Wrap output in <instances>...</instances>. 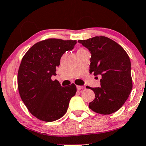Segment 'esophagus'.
I'll list each match as a JSON object with an SVG mask.
<instances>
[{
    "mask_svg": "<svg viewBox=\"0 0 146 146\" xmlns=\"http://www.w3.org/2000/svg\"><path fill=\"white\" fill-rule=\"evenodd\" d=\"M84 87L82 86H77V89H78V90H82V89H84Z\"/></svg>",
    "mask_w": 146,
    "mask_h": 146,
    "instance_id": "esophagus-1",
    "label": "esophagus"
}]
</instances>
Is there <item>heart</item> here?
I'll return each mask as SVG.
<instances>
[{"label":"heart","mask_w":146,"mask_h":146,"mask_svg":"<svg viewBox=\"0 0 146 146\" xmlns=\"http://www.w3.org/2000/svg\"><path fill=\"white\" fill-rule=\"evenodd\" d=\"M82 50H83V49H82V48L79 49V50H78V51H82Z\"/></svg>","instance_id":"obj_1"}]
</instances>
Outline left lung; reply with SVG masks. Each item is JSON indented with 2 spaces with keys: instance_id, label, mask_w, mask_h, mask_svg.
<instances>
[{
  "instance_id": "left-lung-1",
  "label": "left lung",
  "mask_w": 146,
  "mask_h": 146,
  "mask_svg": "<svg viewBox=\"0 0 146 146\" xmlns=\"http://www.w3.org/2000/svg\"><path fill=\"white\" fill-rule=\"evenodd\" d=\"M78 42L92 54L90 73L101 76V87H89L95 94L89 108L103 115L117 111L129 98L133 88L129 55L121 45L104 36Z\"/></svg>"
}]
</instances>
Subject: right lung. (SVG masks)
Instances as JSON below:
<instances>
[{
	"instance_id": "right-lung-1",
	"label": "right lung",
	"mask_w": 146,
	"mask_h": 146,
	"mask_svg": "<svg viewBox=\"0 0 146 146\" xmlns=\"http://www.w3.org/2000/svg\"><path fill=\"white\" fill-rule=\"evenodd\" d=\"M76 40L50 38L33 45L23 56L17 73V87L24 105L32 115L45 122L58 120L66 113L76 86H61L52 80L64 52Z\"/></svg>"
}]
</instances>
